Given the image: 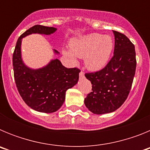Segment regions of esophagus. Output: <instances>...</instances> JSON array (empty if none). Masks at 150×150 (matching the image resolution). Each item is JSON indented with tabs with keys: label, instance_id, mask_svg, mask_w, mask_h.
<instances>
[{
	"label": "esophagus",
	"instance_id": "esophagus-1",
	"mask_svg": "<svg viewBox=\"0 0 150 150\" xmlns=\"http://www.w3.org/2000/svg\"><path fill=\"white\" fill-rule=\"evenodd\" d=\"M85 77V76H84V73H83V71H80V73H79V79H83V78Z\"/></svg>",
	"mask_w": 150,
	"mask_h": 150
}]
</instances>
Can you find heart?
I'll use <instances>...</instances> for the list:
<instances>
[{
  "label": "heart",
  "instance_id": "heart-1",
  "mask_svg": "<svg viewBox=\"0 0 150 150\" xmlns=\"http://www.w3.org/2000/svg\"><path fill=\"white\" fill-rule=\"evenodd\" d=\"M71 50L64 54L74 62L76 56L85 58V65L91 71H98L109 62L113 50V40L110 35L92 33L71 41Z\"/></svg>",
  "mask_w": 150,
  "mask_h": 150
}]
</instances>
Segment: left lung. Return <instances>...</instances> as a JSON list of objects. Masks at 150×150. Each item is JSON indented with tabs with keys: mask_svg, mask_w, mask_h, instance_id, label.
Listing matches in <instances>:
<instances>
[{
	"mask_svg": "<svg viewBox=\"0 0 150 150\" xmlns=\"http://www.w3.org/2000/svg\"><path fill=\"white\" fill-rule=\"evenodd\" d=\"M115 37L113 56L104 68L86 74L92 91L84 103L94 114H105L120 108L128 98L136 70L134 46L125 34L112 30Z\"/></svg>",
	"mask_w": 150,
	"mask_h": 150,
	"instance_id": "1",
	"label": "left lung"
}]
</instances>
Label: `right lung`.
<instances>
[{
    "instance_id": "add662e5",
    "label": "right lung",
    "mask_w": 150,
    "mask_h": 150,
    "mask_svg": "<svg viewBox=\"0 0 150 150\" xmlns=\"http://www.w3.org/2000/svg\"><path fill=\"white\" fill-rule=\"evenodd\" d=\"M57 28L34 25L18 38L13 55L14 78L18 91L28 107L36 111L51 113L59 110L65 100L66 91L77 83L78 68H67L58 59H52L38 69L28 67L22 58V38L32 34L50 35ZM55 55L57 50H53Z\"/></svg>"
}]
</instances>
